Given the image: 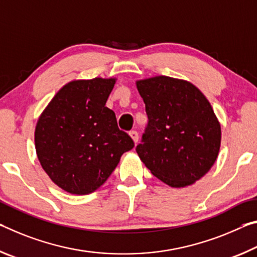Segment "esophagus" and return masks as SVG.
<instances>
[{
	"label": "esophagus",
	"instance_id": "obj_1",
	"mask_svg": "<svg viewBox=\"0 0 257 257\" xmlns=\"http://www.w3.org/2000/svg\"><path fill=\"white\" fill-rule=\"evenodd\" d=\"M128 134H130V137L132 138V140L134 141V144H137L138 140H139V134H138V132H137V131H131Z\"/></svg>",
	"mask_w": 257,
	"mask_h": 257
}]
</instances>
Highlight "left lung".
<instances>
[{"instance_id": "obj_1", "label": "left lung", "mask_w": 257, "mask_h": 257, "mask_svg": "<svg viewBox=\"0 0 257 257\" xmlns=\"http://www.w3.org/2000/svg\"><path fill=\"white\" fill-rule=\"evenodd\" d=\"M148 125L139 157L172 188L191 186L211 170L221 147V125L201 91L168 76L137 81Z\"/></svg>"}]
</instances>
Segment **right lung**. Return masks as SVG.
I'll return each instance as SVG.
<instances>
[{
  "label": "right lung",
  "instance_id": "add662e5",
  "mask_svg": "<svg viewBox=\"0 0 257 257\" xmlns=\"http://www.w3.org/2000/svg\"><path fill=\"white\" fill-rule=\"evenodd\" d=\"M116 78L75 79L58 91L35 127L37 158L54 183L89 195L106 182L134 142L106 107Z\"/></svg>",
  "mask_w": 257,
  "mask_h": 257
}]
</instances>
